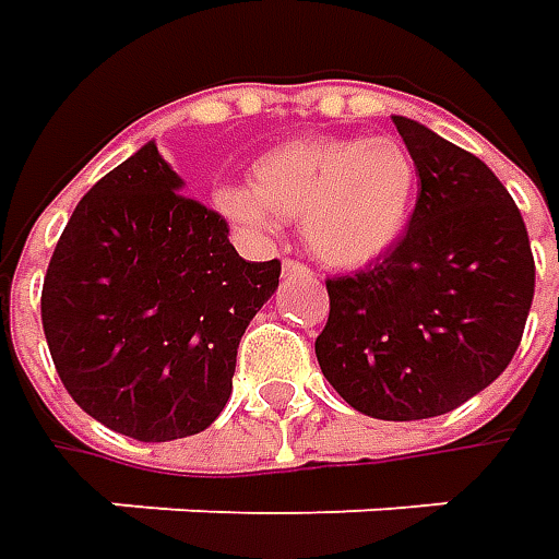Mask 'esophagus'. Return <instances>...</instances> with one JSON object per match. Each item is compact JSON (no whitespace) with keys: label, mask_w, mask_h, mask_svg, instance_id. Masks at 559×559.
<instances>
[{"label":"esophagus","mask_w":559,"mask_h":559,"mask_svg":"<svg viewBox=\"0 0 559 559\" xmlns=\"http://www.w3.org/2000/svg\"><path fill=\"white\" fill-rule=\"evenodd\" d=\"M283 276L298 280V276H313V270L308 264H298V261H283Z\"/></svg>","instance_id":"esophagus-1"}]
</instances>
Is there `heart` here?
Wrapping results in <instances>:
<instances>
[{
	"instance_id": "1",
	"label": "heart",
	"mask_w": 559,
	"mask_h": 559,
	"mask_svg": "<svg viewBox=\"0 0 559 559\" xmlns=\"http://www.w3.org/2000/svg\"><path fill=\"white\" fill-rule=\"evenodd\" d=\"M226 224L270 239L280 217L301 221L305 246L338 270L373 264L404 236L417 204V164L392 136H301L251 164V186L211 192Z\"/></svg>"
}]
</instances>
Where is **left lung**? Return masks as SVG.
I'll list each match as a JSON object with an SVG mask.
<instances>
[{"label": "left lung", "mask_w": 559, "mask_h": 559, "mask_svg": "<svg viewBox=\"0 0 559 559\" xmlns=\"http://www.w3.org/2000/svg\"><path fill=\"white\" fill-rule=\"evenodd\" d=\"M417 164V207L376 267L326 280L317 360L373 419L441 417L479 395L526 330L535 261L520 207L488 164L395 115Z\"/></svg>", "instance_id": "obj_1"}]
</instances>
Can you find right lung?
Returning <instances> with one entry per match:
<instances>
[{
    "label": "right lung",
    "mask_w": 559,
    "mask_h": 559,
    "mask_svg": "<svg viewBox=\"0 0 559 559\" xmlns=\"http://www.w3.org/2000/svg\"><path fill=\"white\" fill-rule=\"evenodd\" d=\"M155 140L74 207L43 283V330L68 395L136 441L204 432L233 395L236 348L280 286L229 226L186 199Z\"/></svg>",
    "instance_id": "right-lung-1"
}]
</instances>
